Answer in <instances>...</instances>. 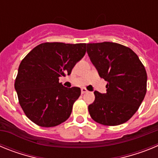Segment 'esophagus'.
Returning a JSON list of instances; mask_svg holds the SVG:
<instances>
[{
	"label": "esophagus",
	"mask_w": 158,
	"mask_h": 158,
	"mask_svg": "<svg viewBox=\"0 0 158 158\" xmlns=\"http://www.w3.org/2000/svg\"><path fill=\"white\" fill-rule=\"evenodd\" d=\"M87 92H88V90L85 89V88H82V89H81V93H82V94L87 93Z\"/></svg>",
	"instance_id": "1"
}]
</instances>
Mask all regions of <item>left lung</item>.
Segmentation results:
<instances>
[{
  "label": "left lung",
  "mask_w": 158,
  "mask_h": 158,
  "mask_svg": "<svg viewBox=\"0 0 158 158\" xmlns=\"http://www.w3.org/2000/svg\"><path fill=\"white\" fill-rule=\"evenodd\" d=\"M87 53L100 77L107 81V93L94 92V102L89 105L92 118L107 126L126 123L146 96L144 65L131 49L118 43H88Z\"/></svg>",
  "instance_id": "1"
}]
</instances>
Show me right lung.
Returning <instances> with one entry per match:
<instances>
[{
  "label": "right lung",
  "instance_id": "right-lung-1",
  "mask_svg": "<svg viewBox=\"0 0 158 158\" xmlns=\"http://www.w3.org/2000/svg\"><path fill=\"white\" fill-rule=\"evenodd\" d=\"M85 52L86 43H44L22 60L15 89L30 120L40 127H52L69 118L81 89L64 87L58 77L66 73L70 74Z\"/></svg>",
  "mask_w": 158,
  "mask_h": 158
}]
</instances>
